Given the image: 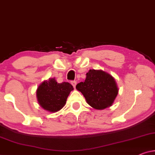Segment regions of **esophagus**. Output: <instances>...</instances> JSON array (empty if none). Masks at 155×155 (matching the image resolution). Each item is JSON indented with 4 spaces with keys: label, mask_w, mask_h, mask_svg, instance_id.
<instances>
[{
    "label": "esophagus",
    "mask_w": 155,
    "mask_h": 155,
    "mask_svg": "<svg viewBox=\"0 0 155 155\" xmlns=\"http://www.w3.org/2000/svg\"><path fill=\"white\" fill-rule=\"evenodd\" d=\"M71 85H72V86H74V88H75L76 85H77V82H76L75 81H72L71 82Z\"/></svg>",
    "instance_id": "esophagus-1"
}]
</instances>
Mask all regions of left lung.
<instances>
[{"mask_svg":"<svg viewBox=\"0 0 155 155\" xmlns=\"http://www.w3.org/2000/svg\"><path fill=\"white\" fill-rule=\"evenodd\" d=\"M76 88L84 95L87 103L96 110L112 105L118 94L114 78L102 70L90 69L86 80L78 84Z\"/></svg>","mask_w":155,"mask_h":155,"instance_id":"left-lung-1","label":"left lung"}]
</instances>
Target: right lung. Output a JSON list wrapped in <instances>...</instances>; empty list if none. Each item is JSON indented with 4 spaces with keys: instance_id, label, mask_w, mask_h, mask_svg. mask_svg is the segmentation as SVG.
Here are the masks:
<instances>
[{
    "instance_id": "right-lung-1",
    "label": "right lung",
    "mask_w": 155,
    "mask_h": 155,
    "mask_svg": "<svg viewBox=\"0 0 155 155\" xmlns=\"http://www.w3.org/2000/svg\"><path fill=\"white\" fill-rule=\"evenodd\" d=\"M72 90L73 86L68 82L58 84L55 78H49L38 86L36 96L41 107L51 112H56L64 106Z\"/></svg>"
}]
</instances>
